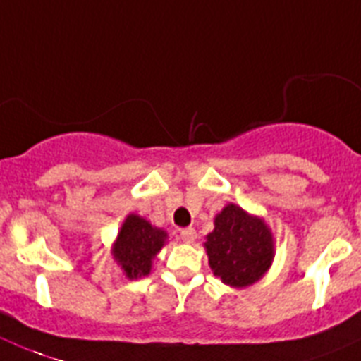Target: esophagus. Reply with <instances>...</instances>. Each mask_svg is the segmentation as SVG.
Returning <instances> with one entry per match:
<instances>
[{
  "mask_svg": "<svg viewBox=\"0 0 361 361\" xmlns=\"http://www.w3.org/2000/svg\"><path fill=\"white\" fill-rule=\"evenodd\" d=\"M180 238L185 241V243H192L196 240V231L192 227H187V228H181L180 231Z\"/></svg>",
  "mask_w": 361,
  "mask_h": 361,
  "instance_id": "34e87169",
  "label": "esophagus"
}]
</instances>
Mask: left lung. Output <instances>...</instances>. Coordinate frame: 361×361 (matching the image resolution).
<instances>
[{"mask_svg":"<svg viewBox=\"0 0 361 361\" xmlns=\"http://www.w3.org/2000/svg\"><path fill=\"white\" fill-rule=\"evenodd\" d=\"M214 276L231 287H249L258 281L274 259V238L258 216L228 203L216 214L214 231L205 241Z\"/></svg>","mask_w":361,"mask_h":361,"instance_id":"obj_1","label":"left lung"}]
</instances>
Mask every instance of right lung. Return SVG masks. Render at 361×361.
<instances>
[{
    "label": "right lung",
    "mask_w": 361,
    "mask_h": 361,
    "mask_svg": "<svg viewBox=\"0 0 361 361\" xmlns=\"http://www.w3.org/2000/svg\"><path fill=\"white\" fill-rule=\"evenodd\" d=\"M167 241V233L145 218L128 214L112 245V256L128 280L150 274L152 259Z\"/></svg>",
    "instance_id": "obj_1"
}]
</instances>
